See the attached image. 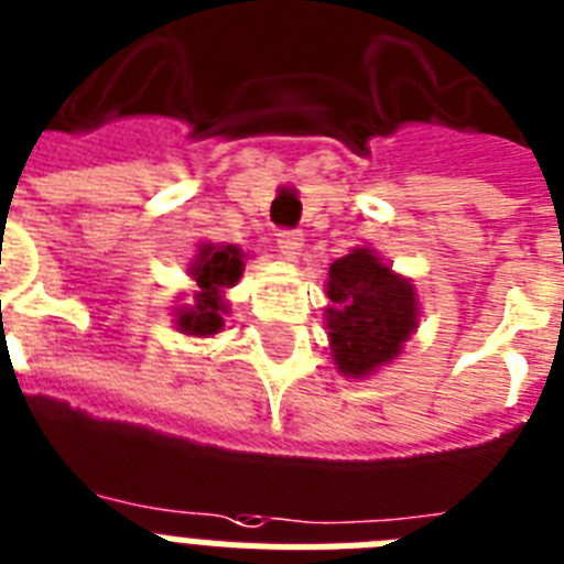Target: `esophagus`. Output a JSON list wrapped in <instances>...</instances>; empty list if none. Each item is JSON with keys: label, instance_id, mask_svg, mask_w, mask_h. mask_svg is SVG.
Segmentation results:
<instances>
[{"label": "esophagus", "instance_id": "obj_1", "mask_svg": "<svg viewBox=\"0 0 564 564\" xmlns=\"http://www.w3.org/2000/svg\"><path fill=\"white\" fill-rule=\"evenodd\" d=\"M301 246H304V237H301V231H290V228L278 231V251H281L286 260H297V254H301Z\"/></svg>", "mask_w": 564, "mask_h": 564}]
</instances>
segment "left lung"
I'll return each mask as SVG.
<instances>
[{
	"label": "left lung",
	"mask_w": 564,
	"mask_h": 564,
	"mask_svg": "<svg viewBox=\"0 0 564 564\" xmlns=\"http://www.w3.org/2000/svg\"><path fill=\"white\" fill-rule=\"evenodd\" d=\"M327 336L345 377H370L400 356L416 329V292L370 249H354L329 267Z\"/></svg>",
	"instance_id": "left-lung-1"
}]
</instances>
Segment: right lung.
<instances>
[{
	"label": "right lung",
	"mask_w": 564,
	"mask_h": 564,
	"mask_svg": "<svg viewBox=\"0 0 564 564\" xmlns=\"http://www.w3.org/2000/svg\"><path fill=\"white\" fill-rule=\"evenodd\" d=\"M242 254L237 246L203 242L187 274L194 278V304L176 313V327L187 336H214L223 329V315L228 313L226 290L235 286L242 274Z\"/></svg>",
	"instance_id": "1"
}]
</instances>
